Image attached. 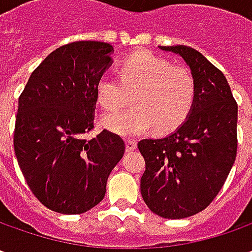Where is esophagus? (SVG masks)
<instances>
[{
	"instance_id": "esophagus-1",
	"label": "esophagus",
	"mask_w": 252,
	"mask_h": 252,
	"mask_svg": "<svg viewBox=\"0 0 252 252\" xmlns=\"http://www.w3.org/2000/svg\"><path fill=\"white\" fill-rule=\"evenodd\" d=\"M136 149H137V143H136V141L130 140V139L126 140V151H127V153H133Z\"/></svg>"
}]
</instances>
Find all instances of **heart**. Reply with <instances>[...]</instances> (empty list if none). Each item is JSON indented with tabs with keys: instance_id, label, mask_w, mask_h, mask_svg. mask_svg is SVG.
Masks as SVG:
<instances>
[{
	"instance_id": "1",
	"label": "heart",
	"mask_w": 252,
	"mask_h": 252,
	"mask_svg": "<svg viewBox=\"0 0 252 252\" xmlns=\"http://www.w3.org/2000/svg\"><path fill=\"white\" fill-rule=\"evenodd\" d=\"M119 79L102 75L95 87L96 101L109 112L125 106L131 94L130 109L102 118V126L115 134L134 137L153 126L157 133H168L185 122L193 106L190 71L150 52L127 57L119 67Z\"/></svg>"
}]
</instances>
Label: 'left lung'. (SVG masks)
<instances>
[{"label": "left lung", "instance_id": "obj_1", "mask_svg": "<svg viewBox=\"0 0 252 252\" xmlns=\"http://www.w3.org/2000/svg\"><path fill=\"white\" fill-rule=\"evenodd\" d=\"M181 56L195 83L190 113L162 139L139 141L146 161L143 200L164 219L193 216L216 198L237 154V103L224 74L188 46H158Z\"/></svg>", "mask_w": 252, "mask_h": 252}]
</instances>
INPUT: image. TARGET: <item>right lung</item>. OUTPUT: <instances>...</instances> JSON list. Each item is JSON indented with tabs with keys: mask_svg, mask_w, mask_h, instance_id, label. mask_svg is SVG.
Here are the masks:
<instances>
[{
	"mask_svg": "<svg viewBox=\"0 0 252 252\" xmlns=\"http://www.w3.org/2000/svg\"><path fill=\"white\" fill-rule=\"evenodd\" d=\"M113 47L83 40L64 44L31 74L18 101L14 149L33 195L63 215L85 213L101 202L125 143L94 127L98 80L113 63Z\"/></svg>",
	"mask_w": 252,
	"mask_h": 252,
	"instance_id": "obj_1",
	"label": "right lung"
}]
</instances>
